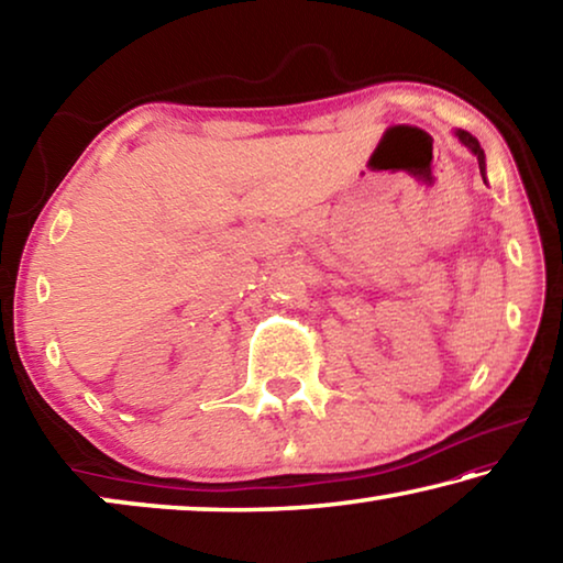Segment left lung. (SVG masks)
Here are the masks:
<instances>
[{
	"label": "left lung",
	"mask_w": 563,
	"mask_h": 563,
	"mask_svg": "<svg viewBox=\"0 0 563 563\" xmlns=\"http://www.w3.org/2000/svg\"><path fill=\"white\" fill-rule=\"evenodd\" d=\"M456 136H460L462 144L472 151V154L476 156V161H479V170L484 176V148L479 146V141H476L470 131H456Z\"/></svg>",
	"instance_id": "obj_1"
}]
</instances>
